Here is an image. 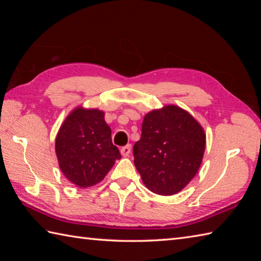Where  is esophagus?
Wrapping results in <instances>:
<instances>
[{
	"instance_id": "1",
	"label": "esophagus",
	"mask_w": 261,
	"mask_h": 261,
	"mask_svg": "<svg viewBox=\"0 0 261 261\" xmlns=\"http://www.w3.org/2000/svg\"><path fill=\"white\" fill-rule=\"evenodd\" d=\"M130 152H131V145H130V143H129V145H126V146L121 148V154L123 157L129 156Z\"/></svg>"
}]
</instances>
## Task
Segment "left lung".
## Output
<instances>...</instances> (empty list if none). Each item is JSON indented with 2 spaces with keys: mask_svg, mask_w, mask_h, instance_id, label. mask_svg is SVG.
<instances>
[{
  "mask_svg": "<svg viewBox=\"0 0 261 261\" xmlns=\"http://www.w3.org/2000/svg\"><path fill=\"white\" fill-rule=\"evenodd\" d=\"M205 134L193 116L168 105L148 113L134 146L135 166L145 184L159 195L180 192L201 166Z\"/></svg>",
  "mask_w": 261,
  "mask_h": 261,
  "instance_id": "obj_1",
  "label": "left lung"
}]
</instances>
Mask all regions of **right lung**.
<instances>
[{
	"instance_id": "right-lung-1",
	"label": "right lung",
	"mask_w": 261,
	"mask_h": 261,
	"mask_svg": "<svg viewBox=\"0 0 261 261\" xmlns=\"http://www.w3.org/2000/svg\"><path fill=\"white\" fill-rule=\"evenodd\" d=\"M56 153L64 175L82 188L101 181L121 158L104 113L82 108L74 110L60 126Z\"/></svg>"
}]
</instances>
